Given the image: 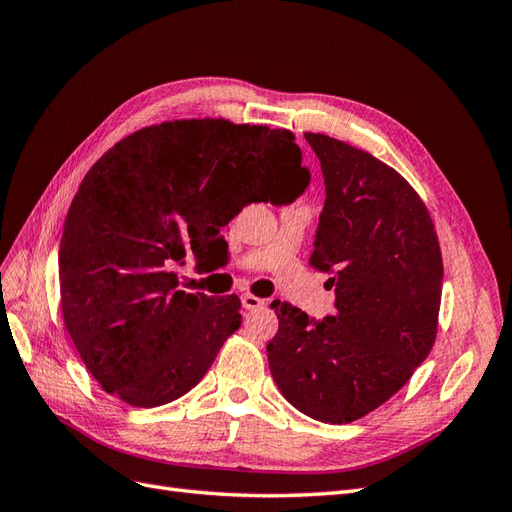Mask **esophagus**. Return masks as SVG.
<instances>
[{"label": "esophagus", "instance_id": "1", "mask_svg": "<svg viewBox=\"0 0 512 512\" xmlns=\"http://www.w3.org/2000/svg\"><path fill=\"white\" fill-rule=\"evenodd\" d=\"M241 303H243L245 309H258V307L265 305V299L254 297V294L247 292V294H243V297H241Z\"/></svg>", "mask_w": 512, "mask_h": 512}]
</instances>
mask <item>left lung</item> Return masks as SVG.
I'll return each mask as SVG.
<instances>
[{
	"instance_id": "1",
	"label": "left lung",
	"mask_w": 512,
	"mask_h": 512,
	"mask_svg": "<svg viewBox=\"0 0 512 512\" xmlns=\"http://www.w3.org/2000/svg\"><path fill=\"white\" fill-rule=\"evenodd\" d=\"M305 141L327 185L309 265L331 275L335 314L312 322L275 301L280 327L267 354L294 408L342 425L380 408L427 359L444 267L423 198L395 168L327 134Z\"/></svg>"
}]
</instances>
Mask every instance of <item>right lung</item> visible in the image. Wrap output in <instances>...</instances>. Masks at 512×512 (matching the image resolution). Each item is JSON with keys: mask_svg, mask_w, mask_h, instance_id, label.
Masks as SVG:
<instances>
[{"mask_svg": "<svg viewBox=\"0 0 512 512\" xmlns=\"http://www.w3.org/2000/svg\"><path fill=\"white\" fill-rule=\"evenodd\" d=\"M301 160L290 130L205 117L136 130L87 170L59 245L61 316L106 393L156 408L203 380L241 301L175 290L168 267L245 205L299 196Z\"/></svg>", "mask_w": 512, "mask_h": 512, "instance_id": "1", "label": "right lung"}]
</instances>
